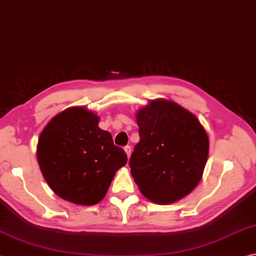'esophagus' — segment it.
Returning <instances> with one entry per match:
<instances>
[{
	"label": "esophagus",
	"instance_id": "1",
	"mask_svg": "<svg viewBox=\"0 0 256 256\" xmlns=\"http://www.w3.org/2000/svg\"><path fill=\"white\" fill-rule=\"evenodd\" d=\"M124 150V152H126V154H127L128 158H130V155H132V148H130V146H126Z\"/></svg>",
	"mask_w": 256,
	"mask_h": 256
}]
</instances>
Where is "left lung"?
Instances as JSON below:
<instances>
[{"label":"left lung","instance_id":"1","mask_svg":"<svg viewBox=\"0 0 256 256\" xmlns=\"http://www.w3.org/2000/svg\"><path fill=\"white\" fill-rule=\"evenodd\" d=\"M140 140L129 160L146 199L171 204L194 190L209 154L208 134L196 116L166 98L150 100L136 112Z\"/></svg>","mask_w":256,"mask_h":256}]
</instances>
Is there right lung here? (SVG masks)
I'll list each match as a JSON object with an SVG mask.
<instances>
[{"label": "right lung", "mask_w": 256, "mask_h": 256, "mask_svg": "<svg viewBox=\"0 0 256 256\" xmlns=\"http://www.w3.org/2000/svg\"><path fill=\"white\" fill-rule=\"evenodd\" d=\"M98 116L85 106H70L46 124L37 145L44 180L62 199L93 206L104 198L116 172L127 163Z\"/></svg>", "instance_id": "add662e5"}]
</instances>
